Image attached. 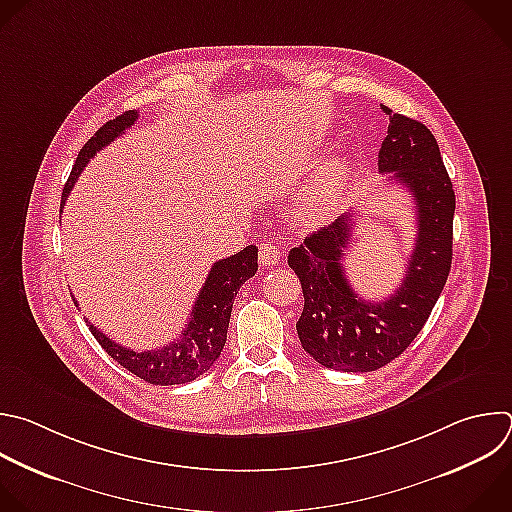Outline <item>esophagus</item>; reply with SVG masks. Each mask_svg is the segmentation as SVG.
I'll return each mask as SVG.
<instances>
[{
    "label": "esophagus",
    "mask_w": 512,
    "mask_h": 512,
    "mask_svg": "<svg viewBox=\"0 0 512 512\" xmlns=\"http://www.w3.org/2000/svg\"><path fill=\"white\" fill-rule=\"evenodd\" d=\"M279 259H281V253H279V247L275 243L265 241V243L259 245V263L263 267H273V265L279 263Z\"/></svg>",
    "instance_id": "obj_1"
}]
</instances>
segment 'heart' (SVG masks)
Returning a JSON list of instances; mask_svg holds the SVG:
<instances>
[{
  "label": "heart",
  "instance_id": "b5f03b06",
  "mask_svg": "<svg viewBox=\"0 0 512 512\" xmlns=\"http://www.w3.org/2000/svg\"><path fill=\"white\" fill-rule=\"evenodd\" d=\"M333 201H335V189L331 185H323V187H319V189H315V191H311L303 197L301 209L311 219H321L331 211Z\"/></svg>",
  "mask_w": 512,
  "mask_h": 512
}]
</instances>
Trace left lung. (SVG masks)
<instances>
[{"label": "left lung", "mask_w": 512, "mask_h": 512, "mask_svg": "<svg viewBox=\"0 0 512 512\" xmlns=\"http://www.w3.org/2000/svg\"><path fill=\"white\" fill-rule=\"evenodd\" d=\"M390 116L378 152L380 173L408 189L416 205V247L402 285L384 301L362 299L342 265L354 219L344 213L289 251L287 263L303 289L297 335L321 366L339 372H374L414 342L436 305L452 263L456 197L434 134L404 114Z\"/></svg>", "instance_id": "8db88e82"}]
</instances>
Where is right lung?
Returning <instances> with one entry per match:
<instances>
[{"instance_id": "1", "label": "right lung", "mask_w": 512, "mask_h": 512, "mask_svg": "<svg viewBox=\"0 0 512 512\" xmlns=\"http://www.w3.org/2000/svg\"><path fill=\"white\" fill-rule=\"evenodd\" d=\"M136 120H138V112L128 110L116 116L114 120H108L104 126H100V130L82 146L72 166L68 183L64 185V191H62L60 213L88 160L98 150L108 146L114 138L124 134ZM255 273H257L255 245H249L237 255L217 261L211 267L203 289L199 291V297L195 301V307L183 331L173 339V342H168L156 350H144V352L128 350L116 344L114 339L102 333L88 319L86 323L92 335L96 337V342L106 350V354L136 378L152 386L187 384L203 376L219 360L221 350L227 342V329H229L231 309H233L237 291Z\"/></svg>"}]
</instances>
